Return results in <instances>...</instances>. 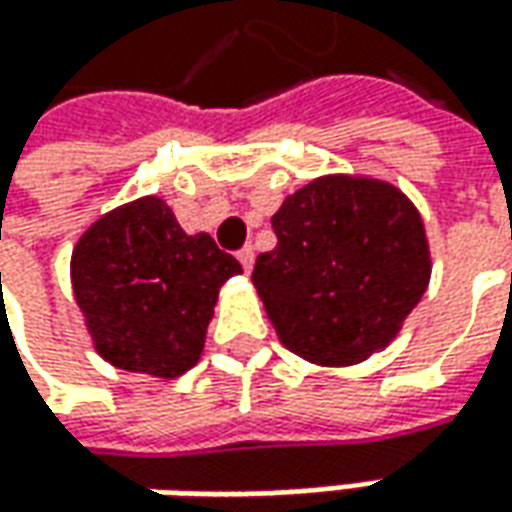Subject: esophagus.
I'll return each instance as SVG.
<instances>
[{"label": "esophagus", "mask_w": 512, "mask_h": 512, "mask_svg": "<svg viewBox=\"0 0 512 512\" xmlns=\"http://www.w3.org/2000/svg\"><path fill=\"white\" fill-rule=\"evenodd\" d=\"M238 260H240V266H243L246 272H252V266H255V249H252V246L240 249Z\"/></svg>", "instance_id": "34e87169"}]
</instances>
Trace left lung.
I'll list each match as a JSON object with an SVG mask.
<instances>
[{"instance_id": "8db88e82", "label": "left lung", "mask_w": 512, "mask_h": 512, "mask_svg": "<svg viewBox=\"0 0 512 512\" xmlns=\"http://www.w3.org/2000/svg\"><path fill=\"white\" fill-rule=\"evenodd\" d=\"M277 246L257 257V297L280 343L323 368L360 365L394 343L431 283L414 201L374 175L331 172L286 195Z\"/></svg>"}]
</instances>
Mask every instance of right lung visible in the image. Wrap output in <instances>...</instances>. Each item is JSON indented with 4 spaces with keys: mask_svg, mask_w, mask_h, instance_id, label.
I'll list each match as a JSON object with an SVG mask.
<instances>
[{
    "mask_svg": "<svg viewBox=\"0 0 512 512\" xmlns=\"http://www.w3.org/2000/svg\"><path fill=\"white\" fill-rule=\"evenodd\" d=\"M206 232L186 235L158 195L115 206L70 257L73 297L101 360L175 379L201 360L221 286L240 274Z\"/></svg>",
    "mask_w": 512,
    "mask_h": 512,
    "instance_id": "add662e5",
    "label": "right lung"
}]
</instances>
